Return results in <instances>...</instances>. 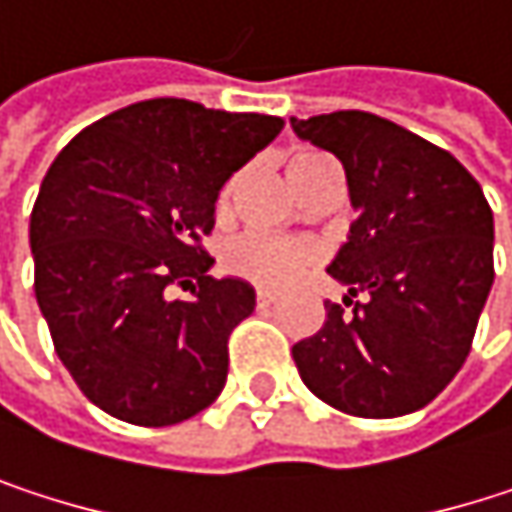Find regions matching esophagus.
I'll list each match as a JSON object with an SVG mask.
<instances>
[{"label":"esophagus","mask_w":512,"mask_h":512,"mask_svg":"<svg viewBox=\"0 0 512 512\" xmlns=\"http://www.w3.org/2000/svg\"><path fill=\"white\" fill-rule=\"evenodd\" d=\"M255 299H257V308H269V305L278 299V293H275V290H266V287H257Z\"/></svg>","instance_id":"obj_1"}]
</instances>
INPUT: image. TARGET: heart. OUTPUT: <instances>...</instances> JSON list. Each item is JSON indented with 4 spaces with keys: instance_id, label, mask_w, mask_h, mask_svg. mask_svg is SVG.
Listing matches in <instances>:
<instances>
[{
    "instance_id": "heart-1",
    "label": "heart",
    "mask_w": 512,
    "mask_h": 512,
    "mask_svg": "<svg viewBox=\"0 0 512 512\" xmlns=\"http://www.w3.org/2000/svg\"><path fill=\"white\" fill-rule=\"evenodd\" d=\"M326 156L314 154V151H305V154H296L287 165V174H290V183L293 189L302 195L305 186L314 180L320 162ZM234 183L231 180L225 189H222V207H228L231 201V192H234ZM320 257V249L311 243V240H299V237H275V234H266V231H249L243 237H237L228 249H225V266L252 281L260 287H284L290 284L302 269H308L314 260Z\"/></svg>"
}]
</instances>
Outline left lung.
Returning a JSON list of instances; mask_svg holds the SVG:
<instances>
[{
  "mask_svg": "<svg viewBox=\"0 0 512 512\" xmlns=\"http://www.w3.org/2000/svg\"><path fill=\"white\" fill-rule=\"evenodd\" d=\"M290 124L341 159L358 210L329 266L350 293L293 344L299 376L338 412L409 415L468 358L495 278L492 207L457 156L394 121L347 109Z\"/></svg>",
  "mask_w": 512,
  "mask_h": 512,
  "instance_id": "1",
  "label": "left lung"
}]
</instances>
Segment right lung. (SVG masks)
Masks as SVG:
<instances>
[{"label":"right lung","mask_w":512,"mask_h":512,"mask_svg":"<svg viewBox=\"0 0 512 512\" xmlns=\"http://www.w3.org/2000/svg\"><path fill=\"white\" fill-rule=\"evenodd\" d=\"M284 121L156 97L73 136L32 207L35 296L79 391L136 427L180 424L228 379V338L255 311L213 278L204 237L225 180ZM174 286L192 297H171Z\"/></svg>","instance_id":"right-lung-1"}]
</instances>
